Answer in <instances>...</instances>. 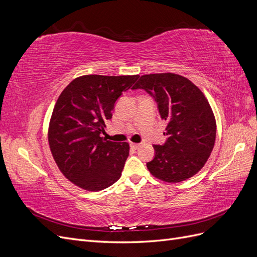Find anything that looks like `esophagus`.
I'll return each mask as SVG.
<instances>
[{
  "label": "esophagus",
  "mask_w": 257,
  "mask_h": 257,
  "mask_svg": "<svg viewBox=\"0 0 257 257\" xmlns=\"http://www.w3.org/2000/svg\"><path fill=\"white\" fill-rule=\"evenodd\" d=\"M141 146H142L141 144H135V143H131V147H132V148H133V149H135V150H136V149H138V148H139V147H141Z\"/></svg>",
  "instance_id": "1"
}]
</instances>
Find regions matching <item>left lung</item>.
I'll return each mask as SVG.
<instances>
[{"label": "left lung", "instance_id": "left-lung-1", "mask_svg": "<svg viewBox=\"0 0 257 257\" xmlns=\"http://www.w3.org/2000/svg\"><path fill=\"white\" fill-rule=\"evenodd\" d=\"M133 89L149 93L167 124L165 144L153 146L155 157L147 163L151 175L168 183L196 175L211 154L216 135L214 114L204 93L173 73L144 75Z\"/></svg>", "mask_w": 257, "mask_h": 257}]
</instances>
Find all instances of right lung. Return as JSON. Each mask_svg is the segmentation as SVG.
<instances>
[{"label": "right lung", "mask_w": 257, "mask_h": 257, "mask_svg": "<svg viewBox=\"0 0 257 257\" xmlns=\"http://www.w3.org/2000/svg\"><path fill=\"white\" fill-rule=\"evenodd\" d=\"M138 77H77L54 105L48 127L50 151L60 172L80 189L102 191L120 179L130 145L106 141L100 134L115 100Z\"/></svg>", "instance_id": "1"}]
</instances>
